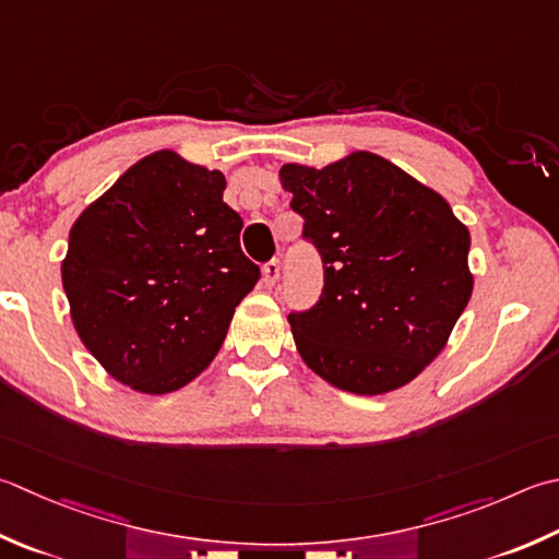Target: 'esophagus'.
Masks as SVG:
<instances>
[{"mask_svg": "<svg viewBox=\"0 0 559 559\" xmlns=\"http://www.w3.org/2000/svg\"><path fill=\"white\" fill-rule=\"evenodd\" d=\"M278 278H281V264H278L276 259H271L269 264L264 266V283H266V288L276 286Z\"/></svg>", "mask_w": 559, "mask_h": 559, "instance_id": "1", "label": "esophagus"}]
</instances>
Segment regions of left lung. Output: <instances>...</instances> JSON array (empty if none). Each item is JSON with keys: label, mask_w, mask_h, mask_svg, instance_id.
<instances>
[{"label": "left lung", "mask_w": 559, "mask_h": 559, "mask_svg": "<svg viewBox=\"0 0 559 559\" xmlns=\"http://www.w3.org/2000/svg\"><path fill=\"white\" fill-rule=\"evenodd\" d=\"M278 177L324 266L314 308L288 314L302 360L354 395L407 385L473 295L467 227L441 193L366 150L324 169L283 164Z\"/></svg>", "instance_id": "obj_1"}]
</instances>
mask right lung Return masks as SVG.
Wrapping results in <instances>:
<instances>
[{
    "label": "right lung",
    "mask_w": 559,
    "mask_h": 559,
    "mask_svg": "<svg viewBox=\"0 0 559 559\" xmlns=\"http://www.w3.org/2000/svg\"><path fill=\"white\" fill-rule=\"evenodd\" d=\"M223 191V171L159 150L70 229L62 288L74 330L108 376L145 395H167L211 366L259 281Z\"/></svg>",
    "instance_id": "1"
}]
</instances>
